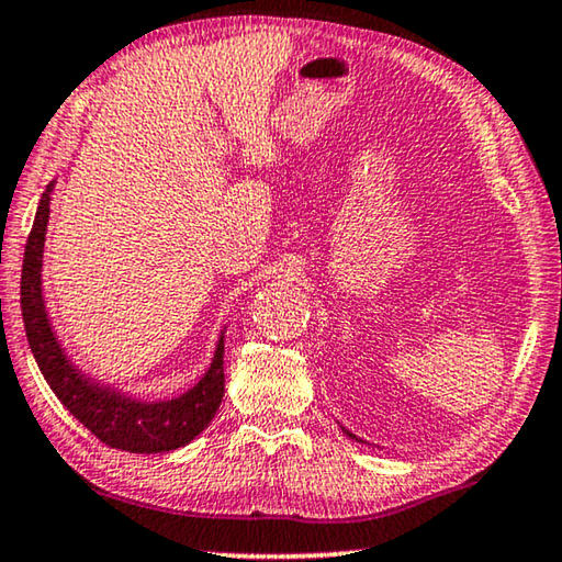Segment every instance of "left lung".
I'll list each match as a JSON object with an SVG mask.
<instances>
[{
    "label": "left lung",
    "mask_w": 562,
    "mask_h": 562,
    "mask_svg": "<svg viewBox=\"0 0 562 562\" xmlns=\"http://www.w3.org/2000/svg\"><path fill=\"white\" fill-rule=\"evenodd\" d=\"M348 437H353V434H348Z\"/></svg>",
    "instance_id": "left-lung-1"
}]
</instances>
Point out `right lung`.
Instances as JSON below:
<instances>
[{
    "mask_svg": "<svg viewBox=\"0 0 562 562\" xmlns=\"http://www.w3.org/2000/svg\"><path fill=\"white\" fill-rule=\"evenodd\" d=\"M49 194L53 183L40 199L35 224L24 247L22 265V321L27 342L35 353L42 375L63 401V406L90 434L111 449L133 454H158L173 451L196 439L212 422L224 396V335L216 342L214 361L194 389L171 401H138L123 393L100 386L82 375L67 361L49 325L45 300H42V249L49 220Z\"/></svg>",
    "mask_w": 562,
    "mask_h": 562,
    "instance_id": "obj_1",
    "label": "right lung"
}]
</instances>
